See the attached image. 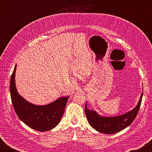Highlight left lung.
<instances>
[{"label":"left lung","mask_w":152,"mask_h":152,"mask_svg":"<svg viewBox=\"0 0 152 152\" xmlns=\"http://www.w3.org/2000/svg\"><path fill=\"white\" fill-rule=\"evenodd\" d=\"M142 96L143 93L141 95L138 104L134 110L124 115L113 118L100 116L95 111L88 110L86 104L85 106V112L89 124L93 128L102 134H113L121 132L128 127L136 118L142 103Z\"/></svg>","instance_id":"left-lung-1"}]
</instances>
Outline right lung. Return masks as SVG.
I'll return each mask as SVG.
<instances>
[{
	"label": "right lung",
	"instance_id": "add662e5",
	"mask_svg": "<svg viewBox=\"0 0 152 152\" xmlns=\"http://www.w3.org/2000/svg\"><path fill=\"white\" fill-rule=\"evenodd\" d=\"M15 65L10 82V97L13 107L21 121L31 128L46 132L54 128L59 123L65 111L69 97H60L46 105H35L28 102L18 94L15 86Z\"/></svg>",
	"mask_w": 152,
	"mask_h": 152
}]
</instances>
